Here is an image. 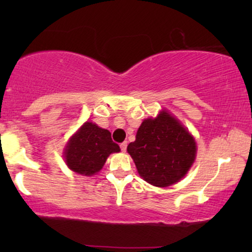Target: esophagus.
Returning a JSON list of instances; mask_svg holds the SVG:
<instances>
[{
  "label": "esophagus",
  "instance_id": "esophagus-1",
  "mask_svg": "<svg viewBox=\"0 0 252 252\" xmlns=\"http://www.w3.org/2000/svg\"><path fill=\"white\" fill-rule=\"evenodd\" d=\"M120 149H122V151H124V153H125L126 149H127V142H126V141H125V142L120 143Z\"/></svg>",
  "mask_w": 252,
  "mask_h": 252
}]
</instances>
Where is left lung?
Returning a JSON list of instances; mask_svg holds the SVG:
<instances>
[{
    "mask_svg": "<svg viewBox=\"0 0 252 252\" xmlns=\"http://www.w3.org/2000/svg\"><path fill=\"white\" fill-rule=\"evenodd\" d=\"M127 151L140 177L156 187H168L187 174L196 157V142L187 128L166 110L144 119Z\"/></svg>",
    "mask_w": 252,
    "mask_h": 252,
    "instance_id": "1",
    "label": "left lung"
}]
</instances>
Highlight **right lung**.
I'll return each instance as SVG.
<instances>
[{"label": "right lung", "mask_w": 252, "mask_h": 252, "mask_svg": "<svg viewBox=\"0 0 252 252\" xmlns=\"http://www.w3.org/2000/svg\"><path fill=\"white\" fill-rule=\"evenodd\" d=\"M119 151V146L113 142L108 129L86 122L68 140L64 149V158L70 170L92 177L102 170L110 155Z\"/></svg>", "instance_id": "right-lung-1"}]
</instances>
